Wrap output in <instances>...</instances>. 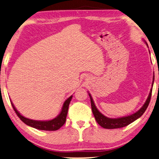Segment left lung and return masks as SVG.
<instances>
[{"label": "left lung", "mask_w": 159, "mask_h": 159, "mask_svg": "<svg viewBox=\"0 0 159 159\" xmlns=\"http://www.w3.org/2000/svg\"><path fill=\"white\" fill-rule=\"evenodd\" d=\"M145 43L147 44V46H148V43ZM154 75L153 77V83H152V86H153V84H154ZM152 89H151L150 90V93H149V96L148 99H147L144 105L140 108L137 112L134 113L132 115L125 116V117H122V118H107L106 116H104L103 114H102V113L98 110L96 107H95L91 94L89 93V95L90 99H91L92 111H93V116L95 117V120H96L98 123L102 127L105 128V129H117V128H121V127H124L125 126H127V125L131 124V122H133L138 118H139L140 117L145 113V110L147 109V108H148L149 105V102H150V99L152 97Z\"/></svg>", "instance_id": "8db88e82"}]
</instances>
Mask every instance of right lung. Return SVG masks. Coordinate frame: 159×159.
Wrapping results in <instances>:
<instances>
[{
	"label": "right lung",
	"instance_id": "add662e5",
	"mask_svg": "<svg viewBox=\"0 0 159 159\" xmlns=\"http://www.w3.org/2000/svg\"><path fill=\"white\" fill-rule=\"evenodd\" d=\"M72 98H73V95H71L70 97L68 98L67 100L64 102V105H63L61 113H59V115L57 117H56L55 118H54L51 120H48V121H38V120H31L29 118H26L25 117H23L22 115L20 114V113L18 111L16 108L14 107V104L11 102V106L13 107L15 113H16L18 117H19V118L24 123L26 124L27 125L40 130L56 131L59 129L60 127H61L65 123L66 120L68 107H69V104Z\"/></svg>",
	"mask_w": 159,
	"mask_h": 159
}]
</instances>
